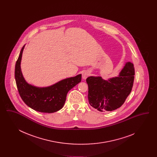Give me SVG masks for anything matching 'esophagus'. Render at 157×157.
Segmentation results:
<instances>
[{"label": "esophagus", "instance_id": "1", "mask_svg": "<svg viewBox=\"0 0 157 157\" xmlns=\"http://www.w3.org/2000/svg\"><path fill=\"white\" fill-rule=\"evenodd\" d=\"M90 73L88 71H84V72L82 73V78H83V79H86V78L90 75Z\"/></svg>", "mask_w": 157, "mask_h": 157}]
</instances>
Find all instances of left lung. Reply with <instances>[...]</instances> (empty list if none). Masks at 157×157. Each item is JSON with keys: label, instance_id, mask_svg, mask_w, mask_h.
Wrapping results in <instances>:
<instances>
[{"label": "left lung", "instance_id": "obj_1", "mask_svg": "<svg viewBox=\"0 0 157 157\" xmlns=\"http://www.w3.org/2000/svg\"><path fill=\"white\" fill-rule=\"evenodd\" d=\"M134 75V65L128 62L118 76L108 80L101 76H89L86 81L88 85L90 104L100 112L119 108L132 90Z\"/></svg>", "mask_w": 157, "mask_h": 157}]
</instances>
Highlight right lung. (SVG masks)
<instances>
[{
	"mask_svg": "<svg viewBox=\"0 0 157 157\" xmlns=\"http://www.w3.org/2000/svg\"><path fill=\"white\" fill-rule=\"evenodd\" d=\"M23 46L15 65V77L18 92L23 101L38 112L53 113L62 108L69 90L81 81L82 75L63 79L48 87H36L26 82L21 71Z\"/></svg>",
	"mask_w": 157,
	"mask_h": 157,
	"instance_id": "right-lung-1",
	"label": "right lung"
}]
</instances>
